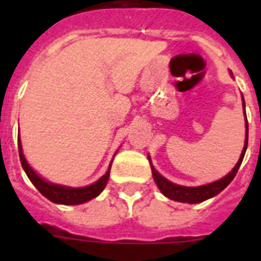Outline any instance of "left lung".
Listing matches in <instances>:
<instances>
[{"instance_id":"left-lung-1","label":"left lung","mask_w":261,"mask_h":261,"mask_svg":"<svg viewBox=\"0 0 261 261\" xmlns=\"http://www.w3.org/2000/svg\"><path fill=\"white\" fill-rule=\"evenodd\" d=\"M243 107L244 111H245V101H244L243 97ZM245 127H247V131H245V145H244L243 153L240 155L239 163L236 164V167L231 169V172L225 176L221 180H217L214 182H210V184H206V186H200V187H184V186H177L174 182L169 181L167 178L161 176L159 172L155 171L153 165H151V173H153V178H154L155 184L160 188V191L163 192L167 198L172 199V200H176V202H181V203H200L204 202L207 199L213 198L215 195H218L221 191H223L226 188L230 181L234 178V176L237 174L240 169V165L243 163L244 155H245V151H247L248 146V120H247V115H245ZM149 161H150V157H149Z\"/></svg>"}]
</instances>
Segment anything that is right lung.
I'll use <instances>...</instances> for the list:
<instances>
[{"label": "right lung", "mask_w": 261, "mask_h": 261, "mask_svg": "<svg viewBox=\"0 0 261 261\" xmlns=\"http://www.w3.org/2000/svg\"><path fill=\"white\" fill-rule=\"evenodd\" d=\"M18 154H20V161H21L22 169L25 171L27 176L31 180V182L34 184L38 191L43 196H46L48 200L54 203H59V204H81L85 203L90 199L96 198L97 195H100L104 187L107 186V181L110 178L111 172V163L108 171L104 176L98 178L97 181L90 184L88 187H81V188H73V187L59 186V184H53L50 181H46L44 178H42L36 172L30 167V164L27 163L25 157L22 154L21 149V141L18 137Z\"/></svg>", "instance_id": "obj_1"}]
</instances>
